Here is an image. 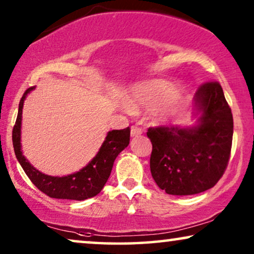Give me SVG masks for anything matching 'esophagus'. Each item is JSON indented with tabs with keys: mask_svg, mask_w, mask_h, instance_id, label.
<instances>
[{
	"mask_svg": "<svg viewBox=\"0 0 254 254\" xmlns=\"http://www.w3.org/2000/svg\"><path fill=\"white\" fill-rule=\"evenodd\" d=\"M143 133V129H142L141 127L136 126V125H134V126H131L130 128V134L131 136H138V135H141Z\"/></svg>",
	"mask_w": 254,
	"mask_h": 254,
	"instance_id": "esophagus-1",
	"label": "esophagus"
}]
</instances>
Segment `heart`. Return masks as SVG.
Instances as JSON below:
<instances>
[{
    "instance_id": "heart-1",
    "label": "heart",
    "mask_w": 254,
    "mask_h": 254,
    "mask_svg": "<svg viewBox=\"0 0 254 254\" xmlns=\"http://www.w3.org/2000/svg\"><path fill=\"white\" fill-rule=\"evenodd\" d=\"M131 109L154 111L156 119L165 121L176 117L183 109L182 99L175 86L165 81H150L136 86L129 96Z\"/></svg>"
}]
</instances>
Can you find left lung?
<instances>
[{
	"mask_svg": "<svg viewBox=\"0 0 254 254\" xmlns=\"http://www.w3.org/2000/svg\"><path fill=\"white\" fill-rule=\"evenodd\" d=\"M199 126L149 127L150 171L158 187L172 195H193L211 189L224 175L234 134L231 109L217 81L204 82L196 95Z\"/></svg>",
	"mask_w": 254,
	"mask_h": 254,
	"instance_id": "left-lung-1",
	"label": "left lung"
}]
</instances>
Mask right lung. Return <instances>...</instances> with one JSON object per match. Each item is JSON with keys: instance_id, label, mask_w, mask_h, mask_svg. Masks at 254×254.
<instances>
[{"instance_id": "obj_1", "label": "right lung", "mask_w": 254, "mask_h": 254, "mask_svg": "<svg viewBox=\"0 0 254 254\" xmlns=\"http://www.w3.org/2000/svg\"><path fill=\"white\" fill-rule=\"evenodd\" d=\"M31 90H33V86L27 89L20 99L18 114H17L15 126L12 129L13 150L26 176L38 190L50 197L81 201L97 195L109 179L114 159L129 144L130 128L127 127L125 129L109 131L96 157L78 172L65 177L44 175L34 169L20 151V124H22L23 103Z\"/></svg>"}]
</instances>
